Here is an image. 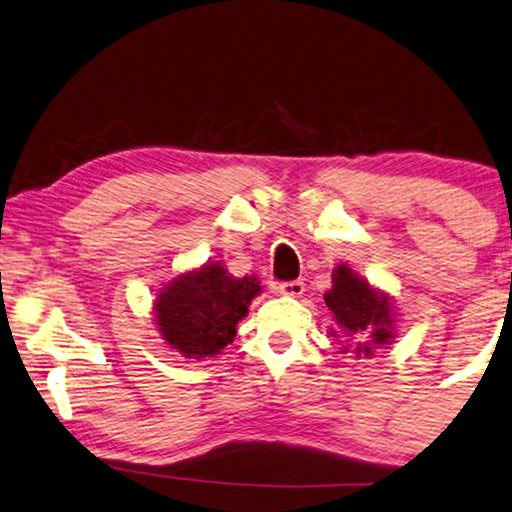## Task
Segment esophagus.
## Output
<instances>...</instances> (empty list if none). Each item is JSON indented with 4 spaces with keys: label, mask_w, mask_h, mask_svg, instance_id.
Listing matches in <instances>:
<instances>
[{
    "label": "esophagus",
    "mask_w": 512,
    "mask_h": 512,
    "mask_svg": "<svg viewBox=\"0 0 512 512\" xmlns=\"http://www.w3.org/2000/svg\"><path fill=\"white\" fill-rule=\"evenodd\" d=\"M278 292L282 294V296H301L303 292H305V285L301 280H289V282H280L278 285Z\"/></svg>",
    "instance_id": "esophagus-1"
}]
</instances>
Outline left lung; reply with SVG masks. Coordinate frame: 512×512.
Here are the masks:
<instances>
[{"instance_id":"1","label":"left lung","mask_w":512,"mask_h":512,"mask_svg":"<svg viewBox=\"0 0 512 512\" xmlns=\"http://www.w3.org/2000/svg\"><path fill=\"white\" fill-rule=\"evenodd\" d=\"M331 289L324 294V301L333 312L338 329H331L333 338L342 335L354 347H342V354L349 349L358 356H375V349H386L398 335V312L393 308L391 296L372 287L368 278L340 262L331 273Z\"/></svg>"}]
</instances>
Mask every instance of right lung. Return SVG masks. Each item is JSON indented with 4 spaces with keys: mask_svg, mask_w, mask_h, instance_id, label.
<instances>
[{
    "mask_svg": "<svg viewBox=\"0 0 512 512\" xmlns=\"http://www.w3.org/2000/svg\"><path fill=\"white\" fill-rule=\"evenodd\" d=\"M259 294L257 276L234 278L223 262H207L165 282L151 315L165 345L183 358L202 361L230 345L236 324Z\"/></svg>",
    "mask_w": 512,
    "mask_h": 512,
    "instance_id": "obj_1",
    "label": "right lung"
}]
</instances>
